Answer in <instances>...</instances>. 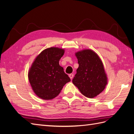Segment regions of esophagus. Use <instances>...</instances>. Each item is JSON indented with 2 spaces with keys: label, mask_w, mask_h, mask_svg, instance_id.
I'll use <instances>...</instances> for the list:
<instances>
[{
  "label": "esophagus",
  "mask_w": 134,
  "mask_h": 134,
  "mask_svg": "<svg viewBox=\"0 0 134 134\" xmlns=\"http://www.w3.org/2000/svg\"><path fill=\"white\" fill-rule=\"evenodd\" d=\"M69 76L70 77V78L71 79H72V78H73V76H74V74H70L69 75Z\"/></svg>",
  "instance_id": "esophagus-1"
}]
</instances>
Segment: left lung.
Here are the masks:
<instances>
[{"label":"left lung","mask_w":134,"mask_h":134,"mask_svg":"<svg viewBox=\"0 0 134 134\" xmlns=\"http://www.w3.org/2000/svg\"><path fill=\"white\" fill-rule=\"evenodd\" d=\"M75 55L79 67L72 82L84 96L94 98L107 84L103 63L98 55L91 50L79 51Z\"/></svg>","instance_id":"8db88e82"}]
</instances>
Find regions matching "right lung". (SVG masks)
<instances>
[{
    "mask_svg": "<svg viewBox=\"0 0 134 134\" xmlns=\"http://www.w3.org/2000/svg\"><path fill=\"white\" fill-rule=\"evenodd\" d=\"M64 50L50 47L42 51L36 58L28 72L32 90L40 98L51 99L58 96L70 79L65 73L59 60Z\"/></svg>",
    "mask_w": 134,
    "mask_h": 134,
    "instance_id": "1",
    "label": "right lung"
}]
</instances>
